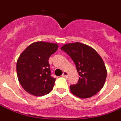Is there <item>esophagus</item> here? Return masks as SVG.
I'll return each instance as SVG.
<instances>
[{
    "label": "esophagus",
    "mask_w": 121,
    "mask_h": 121,
    "mask_svg": "<svg viewBox=\"0 0 121 121\" xmlns=\"http://www.w3.org/2000/svg\"><path fill=\"white\" fill-rule=\"evenodd\" d=\"M62 77H64V78H68V72H66V71H64V72H63V74H62Z\"/></svg>",
    "instance_id": "obj_1"
}]
</instances>
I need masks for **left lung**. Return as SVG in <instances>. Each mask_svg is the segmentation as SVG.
I'll use <instances>...</instances> for the list:
<instances>
[{
    "instance_id": "obj_1",
    "label": "left lung",
    "mask_w": 121,
    "mask_h": 121,
    "mask_svg": "<svg viewBox=\"0 0 121 121\" xmlns=\"http://www.w3.org/2000/svg\"><path fill=\"white\" fill-rule=\"evenodd\" d=\"M69 55L78 73V83L69 86L73 94L80 98H88L98 92L103 87L107 71L103 60L92 47L76 42L60 48Z\"/></svg>"
}]
</instances>
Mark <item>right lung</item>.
I'll return each instance as SVG.
<instances>
[{
  "label": "right lung",
  "mask_w": 121,
  "mask_h": 121,
  "mask_svg": "<svg viewBox=\"0 0 121 121\" xmlns=\"http://www.w3.org/2000/svg\"><path fill=\"white\" fill-rule=\"evenodd\" d=\"M58 48L56 43L38 41L30 44L20 55L16 62L17 77L28 93L42 96L53 89L55 78L51 77L48 59Z\"/></svg>",
  "instance_id": "obj_1"
}]
</instances>
